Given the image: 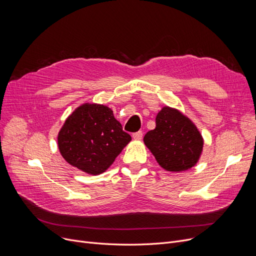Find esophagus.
<instances>
[{"mask_svg": "<svg viewBox=\"0 0 256 256\" xmlns=\"http://www.w3.org/2000/svg\"><path fill=\"white\" fill-rule=\"evenodd\" d=\"M143 137V132L140 130V132H134L132 134V138L135 140H141Z\"/></svg>", "mask_w": 256, "mask_h": 256, "instance_id": "obj_1", "label": "esophagus"}]
</instances>
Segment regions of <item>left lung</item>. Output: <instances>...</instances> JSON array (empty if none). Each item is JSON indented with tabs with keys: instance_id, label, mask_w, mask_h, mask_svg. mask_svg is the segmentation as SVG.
Listing matches in <instances>:
<instances>
[{
	"instance_id": "left-lung-1",
	"label": "left lung",
	"mask_w": 256,
	"mask_h": 256,
	"mask_svg": "<svg viewBox=\"0 0 256 256\" xmlns=\"http://www.w3.org/2000/svg\"><path fill=\"white\" fill-rule=\"evenodd\" d=\"M144 144L158 164L169 172L191 169L200 160L204 140L193 121L182 112L164 106L156 117V128L146 132Z\"/></svg>"
}]
</instances>
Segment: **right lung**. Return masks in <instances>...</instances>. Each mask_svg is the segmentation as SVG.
<instances>
[{"label": "right lung", "instance_id": "right-lung-1", "mask_svg": "<svg viewBox=\"0 0 256 256\" xmlns=\"http://www.w3.org/2000/svg\"><path fill=\"white\" fill-rule=\"evenodd\" d=\"M58 148L70 165L90 176H100L130 142L112 109L85 102L66 118L58 132Z\"/></svg>", "mask_w": 256, "mask_h": 256}]
</instances>
